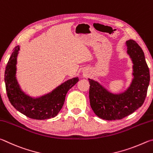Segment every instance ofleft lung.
<instances>
[{
	"label": "left lung",
	"instance_id": "left-lung-1",
	"mask_svg": "<svg viewBox=\"0 0 153 153\" xmlns=\"http://www.w3.org/2000/svg\"><path fill=\"white\" fill-rule=\"evenodd\" d=\"M127 52L133 62L130 87L121 94H112L97 82L89 79L90 105L94 113L106 120H121L143 105L150 82V72L142 48L135 41L126 42Z\"/></svg>",
	"mask_w": 153,
	"mask_h": 153
}]
</instances>
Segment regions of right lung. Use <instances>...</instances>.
Returning a JSON list of instances; mask_svg holds the SVG:
<instances>
[{"instance_id":"obj_1","label":"right lung","mask_w":153,"mask_h":153,"mask_svg":"<svg viewBox=\"0 0 153 153\" xmlns=\"http://www.w3.org/2000/svg\"><path fill=\"white\" fill-rule=\"evenodd\" d=\"M19 50V45L13 49L5 68L4 82L9 101L17 111L29 118L47 120L54 117L62 108L68 91L79 81V78L76 77L64 82L41 97L33 99L29 97L21 91L15 76Z\"/></svg>"}]
</instances>
